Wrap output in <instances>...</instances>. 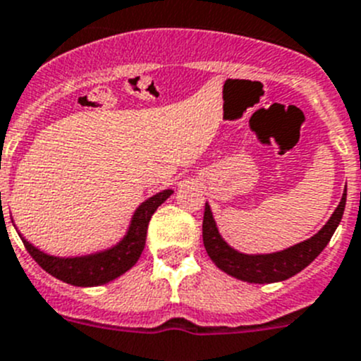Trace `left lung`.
<instances>
[{
    "label": "left lung",
    "instance_id": "left-lung-1",
    "mask_svg": "<svg viewBox=\"0 0 361 361\" xmlns=\"http://www.w3.org/2000/svg\"><path fill=\"white\" fill-rule=\"evenodd\" d=\"M345 195L348 188H344L341 202L337 209L331 213L330 220L323 226V229L317 231L312 238L296 243L284 250L271 252V254H243L231 247L222 234L219 233L215 219L209 204L204 206V219H202V241L208 252L209 259L226 271L231 277L238 281L250 282V284H271V282H282L293 275L300 274L303 268L310 264L317 255L323 252L328 241L334 236L335 229L341 224L342 215L345 208Z\"/></svg>",
    "mask_w": 361,
    "mask_h": 361
}]
</instances>
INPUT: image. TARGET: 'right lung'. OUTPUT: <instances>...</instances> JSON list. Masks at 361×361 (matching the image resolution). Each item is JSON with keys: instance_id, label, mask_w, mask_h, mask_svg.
<instances>
[{"instance_id": "add662e5", "label": "right lung", "mask_w": 361, "mask_h": 361, "mask_svg": "<svg viewBox=\"0 0 361 361\" xmlns=\"http://www.w3.org/2000/svg\"><path fill=\"white\" fill-rule=\"evenodd\" d=\"M173 190H162L159 194L152 195L145 202L139 204L132 215L130 226H128L125 236L113 247L106 250L95 252V254L75 255V257H58L42 252L35 245H31L23 234L19 233L24 247L30 252L31 257L42 266L52 277L66 282V284L77 286V288H95L104 286L114 279L121 277L125 271L132 268L141 257L146 245V233H148V224L153 213L157 212L160 204L166 201Z\"/></svg>"}]
</instances>
